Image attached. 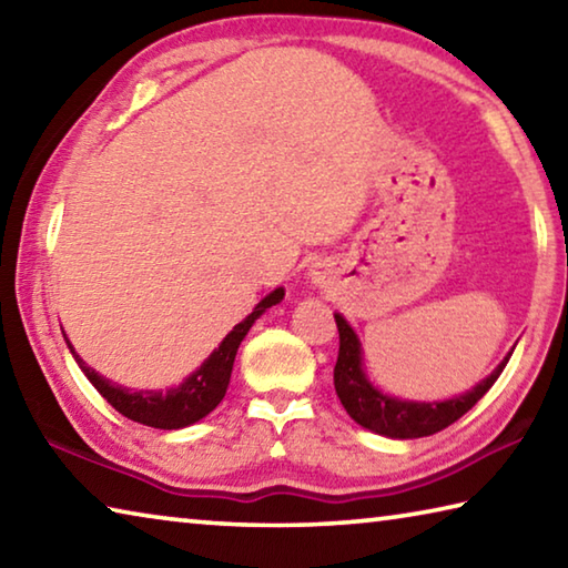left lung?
Wrapping results in <instances>:
<instances>
[{"label":"left lung","instance_id":"obj_1","mask_svg":"<svg viewBox=\"0 0 568 568\" xmlns=\"http://www.w3.org/2000/svg\"><path fill=\"white\" fill-rule=\"evenodd\" d=\"M335 325H338L341 335L338 361H335L333 368L335 393H338L343 408L348 410V416L355 423H361L363 428L376 430V434L388 438H420L434 436L438 430L448 428L450 423H456L464 413H468L486 396L488 388H491L496 378L504 373L508 358H511V355H508L491 376L480 381L474 390H468L466 396L460 398H450L444 403L398 400L383 396V393L378 388H373L368 378L363 376L361 343L355 338L351 325L343 321V315H335Z\"/></svg>","mask_w":568,"mask_h":568}]
</instances>
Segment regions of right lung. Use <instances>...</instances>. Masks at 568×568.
Listing matches in <instances>:
<instances>
[{
    "mask_svg": "<svg viewBox=\"0 0 568 568\" xmlns=\"http://www.w3.org/2000/svg\"><path fill=\"white\" fill-rule=\"evenodd\" d=\"M283 295H285L283 287H277V291L263 297V301L255 305V311L225 335V341L220 343V348H215L213 355H210V358L200 365V371L192 373V376L182 383V386L170 388L165 393L162 390H130V388L114 386V383H110L108 378H102L100 373H94L90 365L72 351L70 343L67 345H70L74 361L82 368L84 376H88L92 386L100 390V396L108 400L114 410H120L124 418L142 423V426L162 428V430L185 428V426H190V423L205 418L207 413L213 410L220 400H223L227 383H230V373H233L237 345L243 343V338L250 331V325H253L265 313V307L281 303Z\"/></svg>",
    "mask_w": 568,
    "mask_h": 568,
    "instance_id": "right-lung-1",
    "label": "right lung"
}]
</instances>
